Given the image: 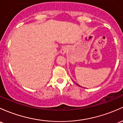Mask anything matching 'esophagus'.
<instances>
[{
    "label": "esophagus",
    "mask_w": 123,
    "mask_h": 123,
    "mask_svg": "<svg viewBox=\"0 0 123 123\" xmlns=\"http://www.w3.org/2000/svg\"><path fill=\"white\" fill-rule=\"evenodd\" d=\"M68 48L67 47H64L62 48L61 50V53L62 55H65L68 51Z\"/></svg>",
    "instance_id": "obj_1"
}]
</instances>
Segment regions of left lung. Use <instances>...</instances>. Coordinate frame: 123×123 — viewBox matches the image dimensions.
<instances>
[{"label":"left lung","instance_id":"obj_1","mask_svg":"<svg viewBox=\"0 0 123 123\" xmlns=\"http://www.w3.org/2000/svg\"><path fill=\"white\" fill-rule=\"evenodd\" d=\"M77 85H78V84H77Z\"/></svg>","mask_w":123,"mask_h":123}]
</instances>
